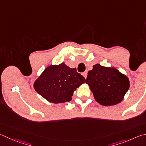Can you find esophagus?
<instances>
[{"mask_svg":"<svg viewBox=\"0 0 146 146\" xmlns=\"http://www.w3.org/2000/svg\"><path fill=\"white\" fill-rule=\"evenodd\" d=\"M82 75H83V76H84V78L86 79V78H87V71H85V72H84L83 73H82Z\"/></svg>","mask_w":146,"mask_h":146,"instance_id":"1","label":"esophagus"}]
</instances>
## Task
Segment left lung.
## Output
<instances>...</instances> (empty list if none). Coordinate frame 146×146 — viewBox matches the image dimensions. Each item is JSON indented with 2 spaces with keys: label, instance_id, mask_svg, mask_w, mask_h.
<instances>
[{
  "label": "left lung",
  "instance_id": "obj_1",
  "mask_svg": "<svg viewBox=\"0 0 146 146\" xmlns=\"http://www.w3.org/2000/svg\"><path fill=\"white\" fill-rule=\"evenodd\" d=\"M87 74L86 84L100 105H115L124 100L129 89V80L117 69L96 64Z\"/></svg>",
  "mask_w": 146,
  "mask_h": 146
}]
</instances>
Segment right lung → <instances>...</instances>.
<instances>
[{
  "label": "right lung",
  "mask_w": 146,
  "mask_h": 146,
  "mask_svg": "<svg viewBox=\"0 0 146 146\" xmlns=\"http://www.w3.org/2000/svg\"><path fill=\"white\" fill-rule=\"evenodd\" d=\"M86 79L76 68L64 62L48 66L34 83L36 91L50 103L58 104L72 100L73 92Z\"/></svg>",
  "instance_id": "obj_1"
}]
</instances>
